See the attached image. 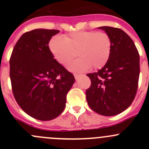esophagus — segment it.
Here are the masks:
<instances>
[{
  "mask_svg": "<svg viewBox=\"0 0 149 149\" xmlns=\"http://www.w3.org/2000/svg\"><path fill=\"white\" fill-rule=\"evenodd\" d=\"M81 75L80 74H77V73H75L74 74V77H75V79H78L79 78V76H80Z\"/></svg>",
  "mask_w": 149,
  "mask_h": 149,
  "instance_id": "1",
  "label": "esophagus"
}]
</instances>
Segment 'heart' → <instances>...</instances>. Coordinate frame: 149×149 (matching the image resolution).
<instances>
[{
	"label": "heart",
	"instance_id": "1",
	"mask_svg": "<svg viewBox=\"0 0 149 149\" xmlns=\"http://www.w3.org/2000/svg\"><path fill=\"white\" fill-rule=\"evenodd\" d=\"M48 46L54 59L64 66L74 59L77 51L80 58L70 63L68 69L82 72L91 67L99 69L106 65L112 51V40L104 32L76 31L63 37H52Z\"/></svg>",
	"mask_w": 149,
	"mask_h": 149
}]
</instances>
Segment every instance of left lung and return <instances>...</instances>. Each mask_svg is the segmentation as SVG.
Listing matches in <instances>:
<instances>
[{
  "instance_id": "8db88e82",
  "label": "left lung",
  "mask_w": 149,
  "mask_h": 149,
  "mask_svg": "<svg viewBox=\"0 0 149 149\" xmlns=\"http://www.w3.org/2000/svg\"><path fill=\"white\" fill-rule=\"evenodd\" d=\"M112 40L110 57L102 69L86 76L91 86L86 91L88 106L104 116L125 110L136 97L140 74V57L132 39L118 28L101 26Z\"/></svg>"
}]
</instances>
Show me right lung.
I'll return each mask as SVG.
<instances>
[{"label": "right lung", "instance_id": "right-lung-1", "mask_svg": "<svg viewBox=\"0 0 149 149\" xmlns=\"http://www.w3.org/2000/svg\"><path fill=\"white\" fill-rule=\"evenodd\" d=\"M59 30L37 29L19 38L10 58V79L16 102L29 116L51 120L65 107L75 78L54 59L49 42Z\"/></svg>", "mask_w": 149, "mask_h": 149}]
</instances>
